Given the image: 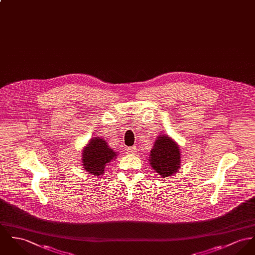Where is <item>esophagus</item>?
<instances>
[{"label": "esophagus", "mask_w": 255, "mask_h": 255, "mask_svg": "<svg viewBox=\"0 0 255 255\" xmlns=\"http://www.w3.org/2000/svg\"><path fill=\"white\" fill-rule=\"evenodd\" d=\"M127 151H128V154H135V152H136V147H135V146L128 147Z\"/></svg>", "instance_id": "1"}]
</instances>
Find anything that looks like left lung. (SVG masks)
<instances>
[{
    "label": "left lung",
    "instance_id": "8db88e82",
    "mask_svg": "<svg viewBox=\"0 0 255 255\" xmlns=\"http://www.w3.org/2000/svg\"><path fill=\"white\" fill-rule=\"evenodd\" d=\"M149 162L162 177L172 175L180 166L178 145L168 136L162 135L156 140L150 153Z\"/></svg>",
    "mask_w": 255,
    "mask_h": 255
}]
</instances>
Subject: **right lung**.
<instances>
[{"mask_svg": "<svg viewBox=\"0 0 255 255\" xmlns=\"http://www.w3.org/2000/svg\"><path fill=\"white\" fill-rule=\"evenodd\" d=\"M116 156V152L109 148L105 140L95 137L83 151V166L93 175H102L105 166Z\"/></svg>", "mask_w": 255, "mask_h": 255, "instance_id": "1", "label": "right lung"}]
</instances>
